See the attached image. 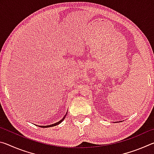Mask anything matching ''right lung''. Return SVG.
<instances>
[{
	"instance_id": "add662e5",
	"label": "right lung",
	"mask_w": 154,
	"mask_h": 154,
	"mask_svg": "<svg viewBox=\"0 0 154 154\" xmlns=\"http://www.w3.org/2000/svg\"><path fill=\"white\" fill-rule=\"evenodd\" d=\"M66 114H67V113L64 115V116L63 117V118H62L61 120H60L59 122H56V123H55V124H50V125H48V126H38L39 127H41V128H49V127H53V126H57V125H58V124H60L61 123V122L64 120V119H65V118H66Z\"/></svg>"
}]
</instances>
